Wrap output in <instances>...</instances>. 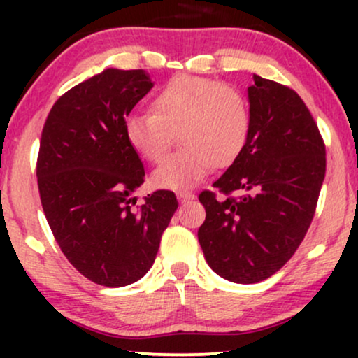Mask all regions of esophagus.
Segmentation results:
<instances>
[{
  "instance_id": "1",
  "label": "esophagus",
  "mask_w": 358,
  "mask_h": 358,
  "mask_svg": "<svg viewBox=\"0 0 358 358\" xmlns=\"http://www.w3.org/2000/svg\"><path fill=\"white\" fill-rule=\"evenodd\" d=\"M176 199H178L180 203L190 202V200H195V193H192V192H178V193H176Z\"/></svg>"
}]
</instances>
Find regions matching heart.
<instances>
[{"label":"heart","instance_id":"obj_1","mask_svg":"<svg viewBox=\"0 0 358 358\" xmlns=\"http://www.w3.org/2000/svg\"><path fill=\"white\" fill-rule=\"evenodd\" d=\"M124 136L141 158L165 159L173 131L180 129L182 151L153 173L155 187L185 190L210 171L239 158L250 134V108L232 85L199 76H176L153 97V110L127 114Z\"/></svg>","mask_w":358,"mask_h":358}]
</instances>
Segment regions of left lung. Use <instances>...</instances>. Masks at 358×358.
Segmentation results:
<instances>
[{
    "mask_svg": "<svg viewBox=\"0 0 358 358\" xmlns=\"http://www.w3.org/2000/svg\"><path fill=\"white\" fill-rule=\"evenodd\" d=\"M248 89L250 134L239 158L202 192L207 212L199 242L213 273L227 281H264L305 239L322 190L327 159L316 122L293 89L254 73Z\"/></svg>",
    "mask_w": 358,
    "mask_h": 358,
    "instance_id": "obj_1",
    "label": "left lung"
}]
</instances>
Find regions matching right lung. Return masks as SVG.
<instances>
[{
    "label": "right lung",
    "instance_id": "add662e5",
    "mask_svg": "<svg viewBox=\"0 0 358 358\" xmlns=\"http://www.w3.org/2000/svg\"><path fill=\"white\" fill-rule=\"evenodd\" d=\"M153 85L143 69H106L65 92L42 131L36 178L45 217L69 262L101 286L145 276L178 208L168 190L131 205L145 166L122 122Z\"/></svg>",
    "mask_w": 358,
    "mask_h": 358
}]
</instances>
